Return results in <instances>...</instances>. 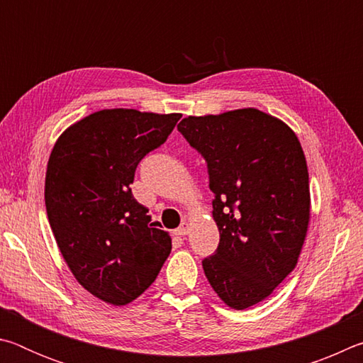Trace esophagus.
<instances>
[{"instance_id":"obj_1","label":"esophagus","mask_w":363,"mask_h":363,"mask_svg":"<svg viewBox=\"0 0 363 363\" xmlns=\"http://www.w3.org/2000/svg\"><path fill=\"white\" fill-rule=\"evenodd\" d=\"M176 233H177V235H181V237L187 235V233H189V223H186V220H184V223L176 229Z\"/></svg>"}]
</instances>
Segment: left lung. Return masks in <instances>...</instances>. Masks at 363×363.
Wrapping results in <instances>:
<instances>
[{
  "instance_id": "obj_1",
  "label": "left lung",
  "mask_w": 363,
  "mask_h": 363,
  "mask_svg": "<svg viewBox=\"0 0 363 363\" xmlns=\"http://www.w3.org/2000/svg\"><path fill=\"white\" fill-rule=\"evenodd\" d=\"M205 158L219 245L203 270L242 311L266 299L296 266L311 214L309 173L284 121L257 108L187 116L177 125Z\"/></svg>"
}]
</instances>
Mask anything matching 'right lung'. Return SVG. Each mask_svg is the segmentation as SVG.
<instances>
[{"label":"right lung","mask_w":363,"mask_h":363,"mask_svg":"<svg viewBox=\"0 0 363 363\" xmlns=\"http://www.w3.org/2000/svg\"><path fill=\"white\" fill-rule=\"evenodd\" d=\"M181 113L134 108L91 113L62 133L48 162L49 224L78 284L113 306L140 296L171 253L131 184L147 153L168 139Z\"/></svg>","instance_id":"right-lung-1"}]
</instances>
